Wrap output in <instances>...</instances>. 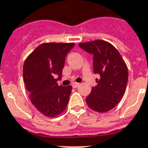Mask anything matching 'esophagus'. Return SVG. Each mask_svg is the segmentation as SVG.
<instances>
[{
	"label": "esophagus",
	"mask_w": 148,
	"mask_h": 148,
	"mask_svg": "<svg viewBox=\"0 0 148 148\" xmlns=\"http://www.w3.org/2000/svg\"><path fill=\"white\" fill-rule=\"evenodd\" d=\"M79 86V83H72V87L73 88H77V87Z\"/></svg>",
	"instance_id": "esophagus-1"
}]
</instances>
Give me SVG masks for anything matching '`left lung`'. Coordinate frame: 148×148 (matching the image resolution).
Segmentation results:
<instances>
[{"label": "left lung", "instance_id": "obj_1", "mask_svg": "<svg viewBox=\"0 0 148 148\" xmlns=\"http://www.w3.org/2000/svg\"><path fill=\"white\" fill-rule=\"evenodd\" d=\"M79 47L93 55V70L100 75L97 85L86 98L88 107L97 112L115 108L122 99L128 80L127 66L112 44L103 40L79 43Z\"/></svg>", "mask_w": 148, "mask_h": 148}]
</instances>
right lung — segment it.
Instances as JSON below:
<instances>
[{"mask_svg":"<svg viewBox=\"0 0 148 148\" xmlns=\"http://www.w3.org/2000/svg\"><path fill=\"white\" fill-rule=\"evenodd\" d=\"M74 43H43L27 56L23 78L30 101L42 114L50 118L66 109L72 86H58L67 53Z\"/></svg>","mask_w":148,"mask_h":148,"instance_id":"add662e5","label":"right lung"}]
</instances>
